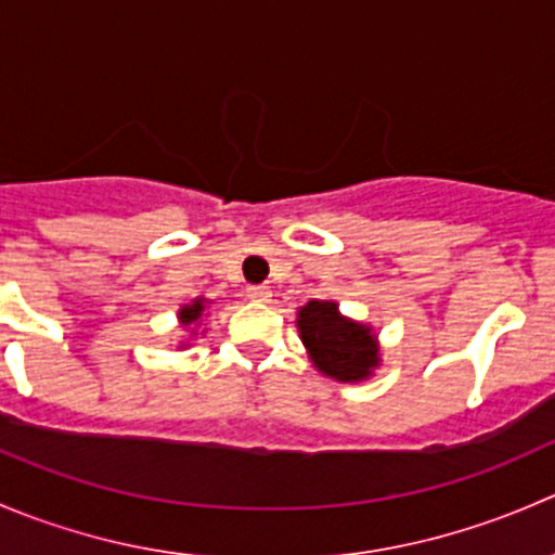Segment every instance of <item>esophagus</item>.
<instances>
[{
	"instance_id": "34e87169",
	"label": "esophagus",
	"mask_w": 555,
	"mask_h": 555,
	"mask_svg": "<svg viewBox=\"0 0 555 555\" xmlns=\"http://www.w3.org/2000/svg\"><path fill=\"white\" fill-rule=\"evenodd\" d=\"M249 298L257 304H268L273 298V289L268 284H257V287H249Z\"/></svg>"
}]
</instances>
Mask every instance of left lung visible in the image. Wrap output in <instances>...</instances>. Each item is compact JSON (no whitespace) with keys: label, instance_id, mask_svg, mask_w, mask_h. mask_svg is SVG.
Returning a JSON list of instances; mask_svg holds the SVG:
<instances>
[{"label":"left lung","instance_id":"left-lung-1","mask_svg":"<svg viewBox=\"0 0 555 555\" xmlns=\"http://www.w3.org/2000/svg\"><path fill=\"white\" fill-rule=\"evenodd\" d=\"M298 333L311 365L340 384H362L382 367V344L371 324L344 317L335 300L298 309Z\"/></svg>","mask_w":555,"mask_h":555}]
</instances>
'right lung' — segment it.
<instances>
[{
  "instance_id": "1",
  "label": "right lung",
  "mask_w": 555,
  "mask_h": 555,
  "mask_svg": "<svg viewBox=\"0 0 555 555\" xmlns=\"http://www.w3.org/2000/svg\"><path fill=\"white\" fill-rule=\"evenodd\" d=\"M209 306H211V300L204 298V295L193 298V300H190V304L179 306L177 319H179V327H182L184 333H188V340H182V344H179L177 349H188L190 338H195V335H198V330H201V335L206 333V330H204V319L209 317V313H206V309H209Z\"/></svg>"
}]
</instances>
